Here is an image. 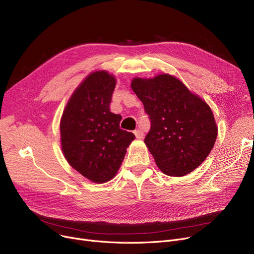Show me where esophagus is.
Instances as JSON below:
<instances>
[{
  "instance_id": "esophagus-1",
  "label": "esophagus",
  "mask_w": 254,
  "mask_h": 254,
  "mask_svg": "<svg viewBox=\"0 0 254 254\" xmlns=\"http://www.w3.org/2000/svg\"><path fill=\"white\" fill-rule=\"evenodd\" d=\"M134 134H135V136H136L137 139H142L143 136H144V132L142 131V129H136V130L134 131Z\"/></svg>"
}]
</instances>
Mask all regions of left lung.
Masks as SVG:
<instances>
[{
	"label": "left lung",
	"mask_w": 254,
	"mask_h": 254,
	"mask_svg": "<svg viewBox=\"0 0 254 254\" xmlns=\"http://www.w3.org/2000/svg\"><path fill=\"white\" fill-rule=\"evenodd\" d=\"M130 86L150 118L144 143L156 166L168 176L190 174L216 141L217 126L209 105L169 74L136 77Z\"/></svg>",
	"instance_id": "obj_1"
}]
</instances>
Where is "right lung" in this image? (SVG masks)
Instances as JSON below:
<instances>
[{"label": "right lung", "instance_id": "add662e5", "mask_svg": "<svg viewBox=\"0 0 254 254\" xmlns=\"http://www.w3.org/2000/svg\"><path fill=\"white\" fill-rule=\"evenodd\" d=\"M116 79L107 71L85 77L74 90L61 119L62 150L66 162L95 183L116 175L132 132L119 127L122 116L110 112Z\"/></svg>", "mask_w": 254, "mask_h": 254}]
</instances>
